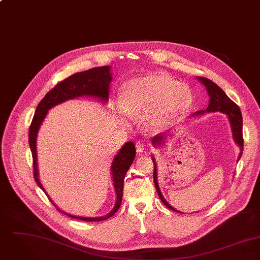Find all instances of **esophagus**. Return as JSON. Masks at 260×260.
<instances>
[{
  "label": "esophagus",
  "mask_w": 260,
  "mask_h": 260,
  "mask_svg": "<svg viewBox=\"0 0 260 260\" xmlns=\"http://www.w3.org/2000/svg\"><path fill=\"white\" fill-rule=\"evenodd\" d=\"M136 149H137V152L139 154H143L147 149V145L143 142H138L137 145H136Z\"/></svg>",
  "instance_id": "esophagus-1"
}]
</instances>
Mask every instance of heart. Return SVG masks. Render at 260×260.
Masks as SVG:
<instances>
[{"label": "heart", "instance_id": "heart-1", "mask_svg": "<svg viewBox=\"0 0 260 260\" xmlns=\"http://www.w3.org/2000/svg\"><path fill=\"white\" fill-rule=\"evenodd\" d=\"M193 104L191 88L167 73H152L127 81L118 110L123 116L145 113V125L165 129L177 122Z\"/></svg>", "mask_w": 260, "mask_h": 260}]
</instances>
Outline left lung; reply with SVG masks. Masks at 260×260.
I'll list each match as a JSON object with an SVG mask.
<instances>
[{
	"label": "left lung",
	"mask_w": 260,
	"mask_h": 260,
	"mask_svg": "<svg viewBox=\"0 0 260 260\" xmlns=\"http://www.w3.org/2000/svg\"><path fill=\"white\" fill-rule=\"evenodd\" d=\"M199 81H201V83H203L207 89L208 94L210 96V101H209V105L205 110H200L195 112L193 115H202L205 112H214V111H220L222 113H225L230 121L231 124V129H232V134H233V139L235 141V143L239 146L240 148V154L237 158V160L240 159V157L242 156V151H243V136H242V114L240 111V108L238 107V105L233 103L227 95L226 93L213 81H211L210 79L205 78V77H198ZM170 134V133H169ZM167 135H162L159 134L156 137L153 138V145L156 148V146H160V144L164 143L165 139H166ZM152 159L154 162V182H155V186H156V192L159 196V199L161 200V202L170 208L173 211H177L179 213H182L178 210H176L175 208L172 207L162 197L160 191H159V187L157 184V177H156V164L154 156H152Z\"/></svg>",
	"instance_id": "8db88e82"
}]
</instances>
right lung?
Listing matches in <instances>:
<instances>
[{
    "label": "right lung",
    "instance_id": "obj_1",
    "mask_svg": "<svg viewBox=\"0 0 260 260\" xmlns=\"http://www.w3.org/2000/svg\"><path fill=\"white\" fill-rule=\"evenodd\" d=\"M111 73L110 66H102L94 67L86 71L75 73L63 81L59 82L55 87L44 96V99L39 103L36 107V111L34 117L32 119L30 128H29V146L33 156V169H34V179L38 186L45 192L43 188L39 176H38V165H37V150H36V142L37 135L42 124L48 110L57 104H62L66 101L73 100L79 96H92L98 98V100L107 103L108 101V92H109V83L111 81ZM136 156V147L134 143L127 142L114 156L112 165H111V174L113 180V186L116 195V202L113 209L105 216L102 217H81L68 214L56 206V204L50 199L47 192L45 194L52 202L53 205L57 208V210L65 215H68L71 218L78 219L81 221H104L111 217L116 213L118 208L121 204L122 200V192H123V181L126 172L128 171L131 165L133 164Z\"/></svg>",
    "mask_w": 260,
    "mask_h": 260
}]
</instances>
